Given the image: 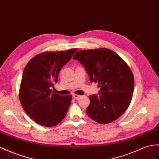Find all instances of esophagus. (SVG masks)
I'll use <instances>...</instances> for the list:
<instances>
[{"label":"esophagus","mask_w":159,"mask_h":159,"mask_svg":"<svg viewBox=\"0 0 159 159\" xmlns=\"http://www.w3.org/2000/svg\"><path fill=\"white\" fill-rule=\"evenodd\" d=\"M72 97L73 98H74L75 99H76V100H78V99H79L80 97H81V96H80V95H75V94H74L72 95Z\"/></svg>","instance_id":"34e87169"}]
</instances>
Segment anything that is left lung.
Returning a JSON list of instances; mask_svg holds the SVG:
<instances>
[{"label": "left lung", "mask_w": 159, "mask_h": 159, "mask_svg": "<svg viewBox=\"0 0 159 159\" xmlns=\"http://www.w3.org/2000/svg\"><path fill=\"white\" fill-rule=\"evenodd\" d=\"M73 59L86 70L91 82L98 83V94L89 96L87 115L106 124L118 119L132 98L134 79L130 68L116 52L106 48L79 50Z\"/></svg>", "instance_id": "obj_1"}]
</instances>
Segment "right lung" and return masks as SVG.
<instances>
[{
    "label": "right lung",
    "mask_w": 159,
    "mask_h": 159,
    "mask_svg": "<svg viewBox=\"0 0 159 159\" xmlns=\"http://www.w3.org/2000/svg\"><path fill=\"white\" fill-rule=\"evenodd\" d=\"M76 50L42 53L34 57L24 68L19 99L27 114L38 124L52 127L66 116L72 95H59L52 89L58 83L61 68Z\"/></svg>",
    "instance_id": "obj_1"
}]
</instances>
